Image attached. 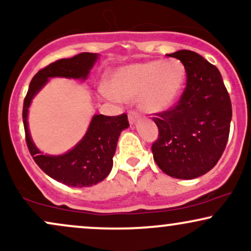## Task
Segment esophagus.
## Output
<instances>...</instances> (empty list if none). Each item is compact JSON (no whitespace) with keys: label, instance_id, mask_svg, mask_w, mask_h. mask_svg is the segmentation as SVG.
I'll return each instance as SVG.
<instances>
[{"label":"esophagus","instance_id":"esophagus-1","mask_svg":"<svg viewBox=\"0 0 251 251\" xmlns=\"http://www.w3.org/2000/svg\"><path fill=\"white\" fill-rule=\"evenodd\" d=\"M138 118H139V116H138L137 112H134V111L129 112V114H128V122L129 123L134 124L138 120Z\"/></svg>","mask_w":251,"mask_h":251}]
</instances>
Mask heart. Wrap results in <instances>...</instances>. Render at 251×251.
<instances>
[{"label": "heart", "mask_w": 251, "mask_h": 251, "mask_svg": "<svg viewBox=\"0 0 251 251\" xmlns=\"http://www.w3.org/2000/svg\"><path fill=\"white\" fill-rule=\"evenodd\" d=\"M186 80L184 65L177 59L150 60L120 66L109 74L108 88L101 94L111 100H134L148 113H162L175 105Z\"/></svg>", "instance_id": "1"}]
</instances>
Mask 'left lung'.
Segmentation results:
<instances>
[{
    "instance_id": "1",
    "label": "left lung",
    "mask_w": 251,
    "mask_h": 251,
    "mask_svg": "<svg viewBox=\"0 0 251 251\" xmlns=\"http://www.w3.org/2000/svg\"><path fill=\"white\" fill-rule=\"evenodd\" d=\"M168 56L180 60L188 79L177 105L153 118L159 137L152 153L166 175L194 179L214 168L226 149L231 101L220 71L200 54L183 50Z\"/></svg>"
}]
</instances>
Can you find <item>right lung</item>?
I'll list each match as a JSON object with an SVG mask.
<instances>
[{"label": "right lung", "mask_w": 251, "mask_h": 251, "mask_svg": "<svg viewBox=\"0 0 251 251\" xmlns=\"http://www.w3.org/2000/svg\"><path fill=\"white\" fill-rule=\"evenodd\" d=\"M98 56L94 53H80L48 65L31 79L24 102L22 118L25 142L31 157L45 174L73 188L96 185L107 177L113 166V155L119 135L123 129L129 126L127 116L125 113L116 117L94 114L86 134L73 149L63 154L50 155L43 154L31 140L28 128V108L33 98L48 82L50 77L87 79Z\"/></svg>", "instance_id": "1"}]
</instances>
